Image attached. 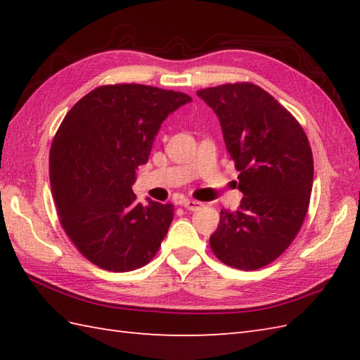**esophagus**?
Segmentation results:
<instances>
[{
  "instance_id": "obj_1",
  "label": "esophagus",
  "mask_w": 360,
  "mask_h": 360,
  "mask_svg": "<svg viewBox=\"0 0 360 360\" xmlns=\"http://www.w3.org/2000/svg\"><path fill=\"white\" fill-rule=\"evenodd\" d=\"M182 205H184V209H187V210H192V212H195V210H200L201 207H202V202H200V201H193V200H186L184 202H182Z\"/></svg>"
}]
</instances>
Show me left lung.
<instances>
[{
    "label": "left lung",
    "mask_w": 360,
    "mask_h": 360,
    "mask_svg": "<svg viewBox=\"0 0 360 360\" xmlns=\"http://www.w3.org/2000/svg\"><path fill=\"white\" fill-rule=\"evenodd\" d=\"M196 94L218 116L244 195L238 210H221L210 248L235 269H259L289 248L307 217L314 178L308 137L292 114L252 83Z\"/></svg>",
    "instance_id": "8db88e82"
}]
</instances>
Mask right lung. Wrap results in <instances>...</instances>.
<instances>
[{
  "label": "right lung",
  "mask_w": 360,
  "mask_h": 360,
  "mask_svg": "<svg viewBox=\"0 0 360 360\" xmlns=\"http://www.w3.org/2000/svg\"><path fill=\"white\" fill-rule=\"evenodd\" d=\"M188 102L184 93L134 83L98 86L72 106L53 137L49 179L60 223L102 269L134 271L158 254L174 207L142 205L131 186L162 122Z\"/></svg>",
  "instance_id": "1"
}]
</instances>
